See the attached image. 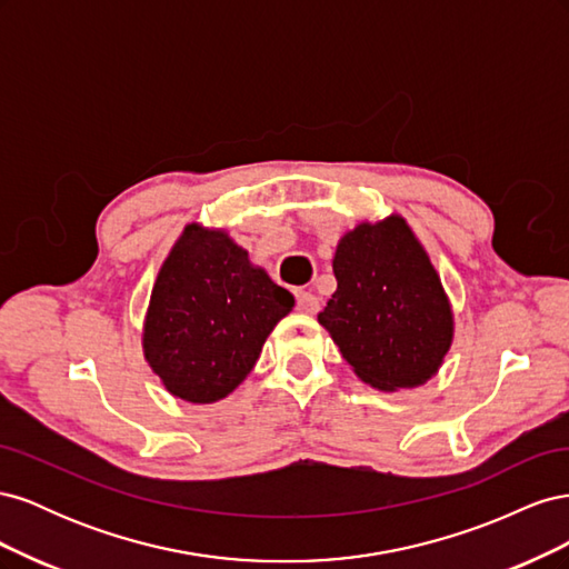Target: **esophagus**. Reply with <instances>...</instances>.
Wrapping results in <instances>:
<instances>
[{
  "mask_svg": "<svg viewBox=\"0 0 569 569\" xmlns=\"http://www.w3.org/2000/svg\"><path fill=\"white\" fill-rule=\"evenodd\" d=\"M297 308L301 313H318L320 311V301L311 291H297Z\"/></svg>",
  "mask_w": 569,
  "mask_h": 569,
  "instance_id": "34e87169",
  "label": "esophagus"
}]
</instances>
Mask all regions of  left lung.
<instances>
[{
	"label": "left lung",
	"mask_w": 569,
	"mask_h": 569,
	"mask_svg": "<svg viewBox=\"0 0 569 569\" xmlns=\"http://www.w3.org/2000/svg\"><path fill=\"white\" fill-rule=\"evenodd\" d=\"M332 268L337 291L318 322L360 380L385 391L427 382L451 347L453 318L406 220L391 216L343 234Z\"/></svg>",
	"instance_id": "obj_1"
}]
</instances>
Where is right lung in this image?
<instances>
[{
    "label": "right lung",
    "mask_w": 569,
    "mask_h": 569,
    "mask_svg": "<svg viewBox=\"0 0 569 569\" xmlns=\"http://www.w3.org/2000/svg\"><path fill=\"white\" fill-rule=\"evenodd\" d=\"M291 306L226 232L187 226L151 291L144 356L178 399L213 403L244 382Z\"/></svg>",
    "instance_id": "right-lung-1"
}]
</instances>
